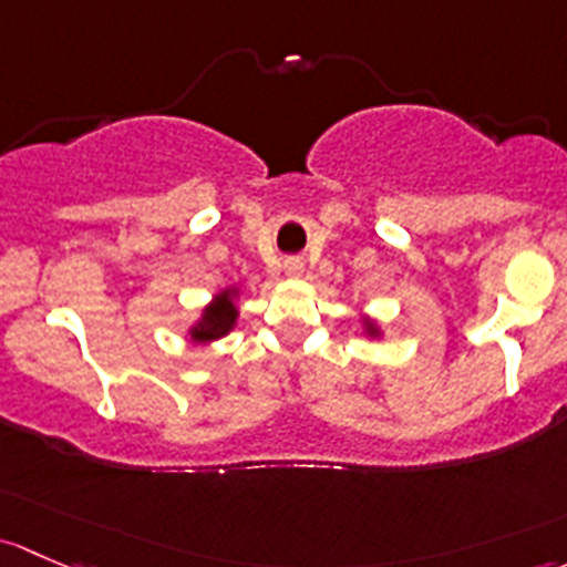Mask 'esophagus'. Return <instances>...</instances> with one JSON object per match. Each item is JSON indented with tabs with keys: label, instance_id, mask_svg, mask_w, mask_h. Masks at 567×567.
Segmentation results:
<instances>
[{
	"label": "esophagus",
	"instance_id": "obj_1",
	"mask_svg": "<svg viewBox=\"0 0 567 567\" xmlns=\"http://www.w3.org/2000/svg\"><path fill=\"white\" fill-rule=\"evenodd\" d=\"M286 272H289V276H300L302 261L300 259H286Z\"/></svg>",
	"mask_w": 567,
	"mask_h": 567
}]
</instances>
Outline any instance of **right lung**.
I'll use <instances>...</instances> for the list:
<instances>
[{
  "label": "right lung",
  "mask_w": 567,
  "mask_h": 567,
  "mask_svg": "<svg viewBox=\"0 0 567 567\" xmlns=\"http://www.w3.org/2000/svg\"><path fill=\"white\" fill-rule=\"evenodd\" d=\"M235 317L237 311L235 306H231V297L224 291V295H220V302H215V306H209L207 311H204L194 336L198 341H213V338L226 336V332L231 330V324H235Z\"/></svg>",
  "instance_id": "add662e5"
}]
</instances>
